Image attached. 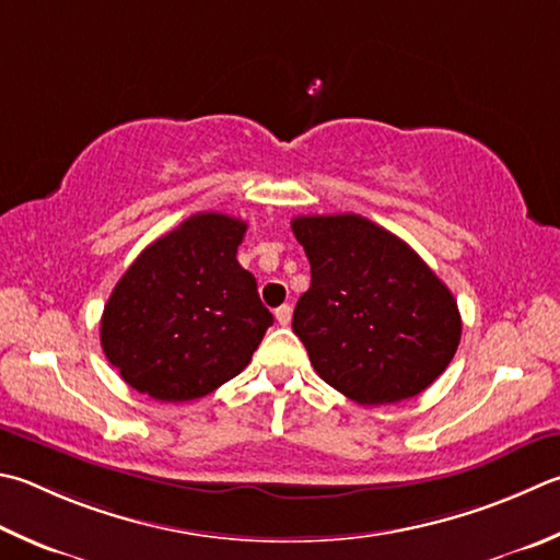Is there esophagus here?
<instances>
[{"label":"esophagus","instance_id":"obj_1","mask_svg":"<svg viewBox=\"0 0 560 560\" xmlns=\"http://www.w3.org/2000/svg\"><path fill=\"white\" fill-rule=\"evenodd\" d=\"M273 315H277V323L279 325H289L291 323V306H287V303H283V306H279L277 311H273Z\"/></svg>","mask_w":560,"mask_h":560}]
</instances>
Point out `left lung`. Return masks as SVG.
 <instances>
[{
	"instance_id": "left-lung-1",
	"label": "left lung",
	"mask_w": 560,
	"mask_h": 560,
	"mask_svg": "<svg viewBox=\"0 0 560 560\" xmlns=\"http://www.w3.org/2000/svg\"><path fill=\"white\" fill-rule=\"evenodd\" d=\"M291 230L311 261L293 332L320 380L362 406L411 399L439 380L463 323L429 264L352 212L293 218Z\"/></svg>"
}]
</instances>
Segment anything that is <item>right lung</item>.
<instances>
[{"instance_id": "obj_1", "label": "right lung", "mask_w": 560, "mask_h": 560, "mask_svg": "<svg viewBox=\"0 0 560 560\" xmlns=\"http://www.w3.org/2000/svg\"><path fill=\"white\" fill-rule=\"evenodd\" d=\"M247 222L198 212L139 254L117 281L100 342L131 389L192 401L247 368L273 323L240 267Z\"/></svg>"}]
</instances>
